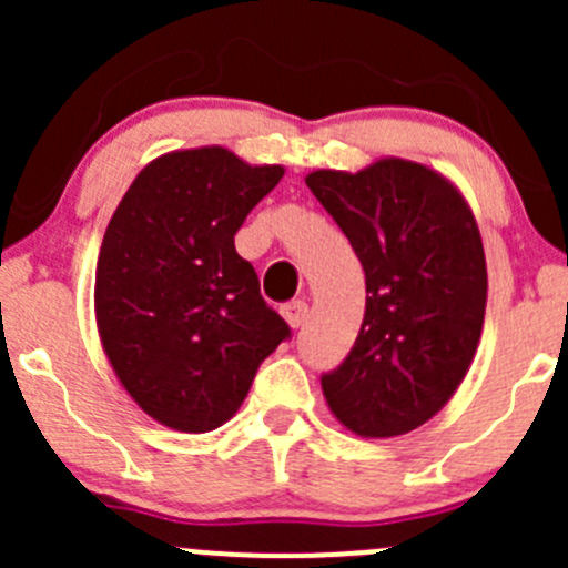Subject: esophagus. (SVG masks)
Here are the masks:
<instances>
[{
  "mask_svg": "<svg viewBox=\"0 0 568 568\" xmlns=\"http://www.w3.org/2000/svg\"><path fill=\"white\" fill-rule=\"evenodd\" d=\"M283 316L288 321L294 329H300L307 318V302L305 300H294V302H285L283 305Z\"/></svg>",
  "mask_w": 568,
  "mask_h": 568,
  "instance_id": "34e87169",
  "label": "esophagus"
}]
</instances>
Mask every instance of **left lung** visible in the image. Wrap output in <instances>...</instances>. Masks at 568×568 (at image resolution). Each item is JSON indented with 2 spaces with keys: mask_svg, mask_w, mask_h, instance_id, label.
Instances as JSON below:
<instances>
[{
  "mask_svg": "<svg viewBox=\"0 0 568 568\" xmlns=\"http://www.w3.org/2000/svg\"><path fill=\"white\" fill-rule=\"evenodd\" d=\"M365 272L352 352L321 374L337 420L359 437H398L437 415L467 374L486 311L478 225L443 175L404 159L305 178Z\"/></svg>",
  "mask_w": 568,
  "mask_h": 568,
  "instance_id": "1",
  "label": "left lung"
}]
</instances>
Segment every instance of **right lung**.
<instances>
[{"label": "right lung", "mask_w": 568, "mask_h": 568, "mask_svg": "<svg viewBox=\"0 0 568 568\" xmlns=\"http://www.w3.org/2000/svg\"><path fill=\"white\" fill-rule=\"evenodd\" d=\"M283 173L225 148L175 151L134 178L109 220L95 268L101 343L131 398L175 432L231 420L291 337L233 242Z\"/></svg>", "instance_id": "add662e5"}]
</instances>
